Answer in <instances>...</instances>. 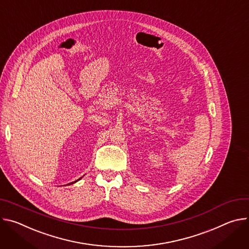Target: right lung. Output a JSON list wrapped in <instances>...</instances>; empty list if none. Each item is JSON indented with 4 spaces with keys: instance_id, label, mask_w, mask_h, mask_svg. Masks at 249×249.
<instances>
[{
    "instance_id": "add662e5",
    "label": "right lung",
    "mask_w": 249,
    "mask_h": 249,
    "mask_svg": "<svg viewBox=\"0 0 249 249\" xmlns=\"http://www.w3.org/2000/svg\"><path fill=\"white\" fill-rule=\"evenodd\" d=\"M81 178H82V177H81ZM81 178H80V179H78V180H76V181H74V182H72V183H70V184H74V183H76V182H77V181H79V180H81ZM68 185H69V184H68Z\"/></svg>"
}]
</instances>
